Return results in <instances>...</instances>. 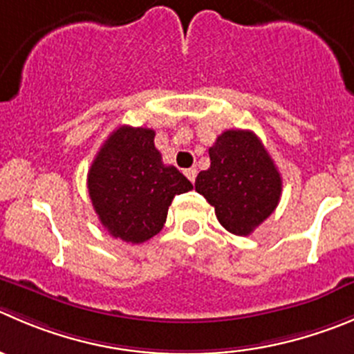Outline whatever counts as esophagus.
<instances>
[{"label": "esophagus", "instance_id": "esophagus-1", "mask_svg": "<svg viewBox=\"0 0 354 354\" xmlns=\"http://www.w3.org/2000/svg\"><path fill=\"white\" fill-rule=\"evenodd\" d=\"M184 174H186V177L191 180V183H194V180H196L198 170H196V168H187V170L184 171Z\"/></svg>", "mask_w": 354, "mask_h": 354}]
</instances>
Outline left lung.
Returning <instances> with one entry per match:
<instances>
[{"label": "left lung", "instance_id": "obj_1", "mask_svg": "<svg viewBox=\"0 0 354 354\" xmlns=\"http://www.w3.org/2000/svg\"><path fill=\"white\" fill-rule=\"evenodd\" d=\"M208 154L210 168L198 174L194 187L225 230L248 236L280 203V171L250 130H225Z\"/></svg>", "mask_w": 354, "mask_h": 354}]
</instances>
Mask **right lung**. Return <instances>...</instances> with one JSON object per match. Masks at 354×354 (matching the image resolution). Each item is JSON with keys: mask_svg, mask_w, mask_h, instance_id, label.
<instances>
[{"mask_svg": "<svg viewBox=\"0 0 354 354\" xmlns=\"http://www.w3.org/2000/svg\"><path fill=\"white\" fill-rule=\"evenodd\" d=\"M193 184L154 147V130L123 124L97 153L88 170V194L107 233L144 243L163 230L175 194Z\"/></svg>", "mask_w": 354, "mask_h": 354, "instance_id": "right-lung-1", "label": "right lung"}]
</instances>
